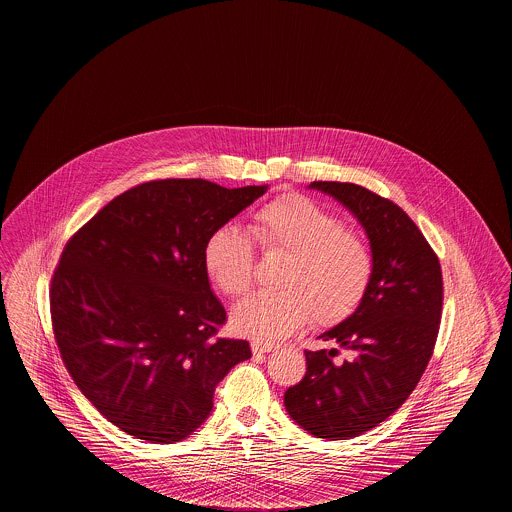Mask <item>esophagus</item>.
Listing matches in <instances>:
<instances>
[{
	"label": "esophagus",
	"instance_id": "1",
	"mask_svg": "<svg viewBox=\"0 0 512 512\" xmlns=\"http://www.w3.org/2000/svg\"><path fill=\"white\" fill-rule=\"evenodd\" d=\"M250 347H252L254 354H264V352H273V350L279 349V345H275V343H264V341H252Z\"/></svg>",
	"mask_w": 512,
	"mask_h": 512
}]
</instances>
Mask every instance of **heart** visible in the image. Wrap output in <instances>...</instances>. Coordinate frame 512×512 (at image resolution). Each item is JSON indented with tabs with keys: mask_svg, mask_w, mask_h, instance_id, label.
Segmentation results:
<instances>
[{
	"mask_svg": "<svg viewBox=\"0 0 512 512\" xmlns=\"http://www.w3.org/2000/svg\"><path fill=\"white\" fill-rule=\"evenodd\" d=\"M250 231L268 254H283L275 293H252L231 312L237 333L279 341L312 320L331 325L349 318L368 293L374 254L368 241L314 200L273 198L252 214ZM204 268L229 296L243 295L254 277L252 239L221 225L204 244Z\"/></svg>",
	"mask_w": 512,
	"mask_h": 512,
	"instance_id": "1",
	"label": "heart"
}]
</instances>
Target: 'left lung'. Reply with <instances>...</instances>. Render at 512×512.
<instances>
[{
  "mask_svg": "<svg viewBox=\"0 0 512 512\" xmlns=\"http://www.w3.org/2000/svg\"><path fill=\"white\" fill-rule=\"evenodd\" d=\"M364 227L374 277L347 320L323 331L335 349L306 350V374L285 391V408L302 430L350 439L389 418L418 385L439 331L441 266L416 223L376 192L352 183L314 181ZM339 348L350 350L343 363Z\"/></svg>",
  "mask_w": 512,
  "mask_h": 512,
  "instance_id": "8db88e82",
  "label": "left lung"
}]
</instances>
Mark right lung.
Listing matches in <instances>:
<instances>
[{
	"label": "right lung",
	"instance_id": "right-lung-1",
	"mask_svg": "<svg viewBox=\"0 0 512 512\" xmlns=\"http://www.w3.org/2000/svg\"><path fill=\"white\" fill-rule=\"evenodd\" d=\"M266 190L150 181L65 246L50 293L55 341L82 395L119 430L150 443L189 437L208 420L217 383L252 356L246 341L216 339L225 308L204 244Z\"/></svg>",
	"mask_w": 512,
	"mask_h": 512
}]
</instances>
